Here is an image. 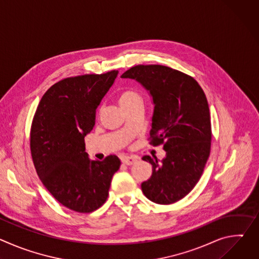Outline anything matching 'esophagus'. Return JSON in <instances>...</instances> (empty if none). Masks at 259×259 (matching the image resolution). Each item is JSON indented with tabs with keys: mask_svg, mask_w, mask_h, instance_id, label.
Masks as SVG:
<instances>
[{
	"mask_svg": "<svg viewBox=\"0 0 259 259\" xmlns=\"http://www.w3.org/2000/svg\"><path fill=\"white\" fill-rule=\"evenodd\" d=\"M137 162V158L135 157H123L122 158V163L125 165H132Z\"/></svg>",
	"mask_w": 259,
	"mask_h": 259,
	"instance_id": "esophagus-1",
	"label": "esophagus"
}]
</instances>
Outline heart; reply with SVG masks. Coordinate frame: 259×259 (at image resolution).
I'll return each instance as SVG.
<instances>
[{
    "mask_svg": "<svg viewBox=\"0 0 259 259\" xmlns=\"http://www.w3.org/2000/svg\"><path fill=\"white\" fill-rule=\"evenodd\" d=\"M118 101L124 110H128L135 106H142V95L137 90L128 89L119 94Z\"/></svg>",
    "mask_w": 259,
    "mask_h": 259,
    "instance_id": "heart-1",
    "label": "heart"
}]
</instances>
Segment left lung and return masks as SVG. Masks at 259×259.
I'll return each instance as SVG.
<instances>
[{
	"label": "left lung",
	"mask_w": 259,
	"mask_h": 259,
	"mask_svg": "<svg viewBox=\"0 0 259 259\" xmlns=\"http://www.w3.org/2000/svg\"><path fill=\"white\" fill-rule=\"evenodd\" d=\"M121 77L134 79L150 91L155 104L150 144L163 145L166 151L162 163L142 158L153 165L152 176L141 183L142 193L157 204H173L195 188L210 155L206 95L193 77L165 65H135Z\"/></svg>",
	"instance_id": "obj_1"
}]
</instances>
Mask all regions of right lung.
<instances>
[{"instance_id":"right-lung-1","label":"right lung","mask_w":259,"mask_h":259,"mask_svg":"<svg viewBox=\"0 0 259 259\" xmlns=\"http://www.w3.org/2000/svg\"><path fill=\"white\" fill-rule=\"evenodd\" d=\"M118 72L55 83L43 95L31 122L30 153L36 174L55 200L76 212L90 213L105 203L110 181L121 166L115 155L90 160L84 140Z\"/></svg>"}]
</instances>
